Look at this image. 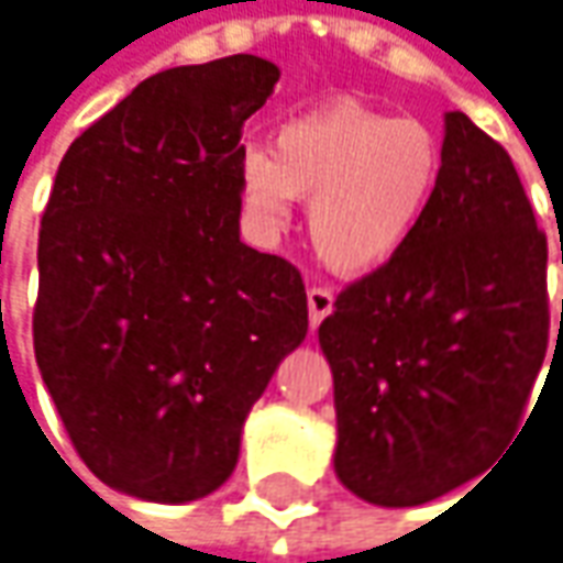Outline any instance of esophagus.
I'll return each instance as SVG.
<instances>
[{
    "label": "esophagus",
    "mask_w": 563,
    "mask_h": 563,
    "mask_svg": "<svg viewBox=\"0 0 563 563\" xmlns=\"http://www.w3.org/2000/svg\"><path fill=\"white\" fill-rule=\"evenodd\" d=\"M307 303H309V325L319 328L322 325V319L331 316V309H334V294H331L328 288H309Z\"/></svg>",
    "instance_id": "esophagus-1"
}]
</instances>
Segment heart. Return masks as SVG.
<instances>
[{"label":"heart","mask_w":563,"mask_h":563,"mask_svg":"<svg viewBox=\"0 0 563 563\" xmlns=\"http://www.w3.org/2000/svg\"><path fill=\"white\" fill-rule=\"evenodd\" d=\"M241 198L263 232L285 229L309 198V238L338 275L384 269L418 232L440 185V145L418 120L331 101L282 123L273 151L247 145Z\"/></svg>","instance_id":"b5f03b06"}]
</instances>
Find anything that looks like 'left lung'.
<instances>
[{"instance_id":"obj_1","label":"left lung","mask_w":563,"mask_h":563,"mask_svg":"<svg viewBox=\"0 0 563 563\" xmlns=\"http://www.w3.org/2000/svg\"><path fill=\"white\" fill-rule=\"evenodd\" d=\"M545 263L508 151L449 111L418 232L319 325L334 375V474L353 496L424 505L508 449L549 346Z\"/></svg>"}]
</instances>
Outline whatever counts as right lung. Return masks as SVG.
<instances>
[{"instance_id": "add662e5", "label": "right lung", "mask_w": 563, "mask_h": 563, "mask_svg": "<svg viewBox=\"0 0 563 563\" xmlns=\"http://www.w3.org/2000/svg\"><path fill=\"white\" fill-rule=\"evenodd\" d=\"M278 77L256 55L161 70L55 173L36 365L79 459L135 499L220 489L247 412L307 338L300 273L238 235L241 126Z\"/></svg>"}]
</instances>
